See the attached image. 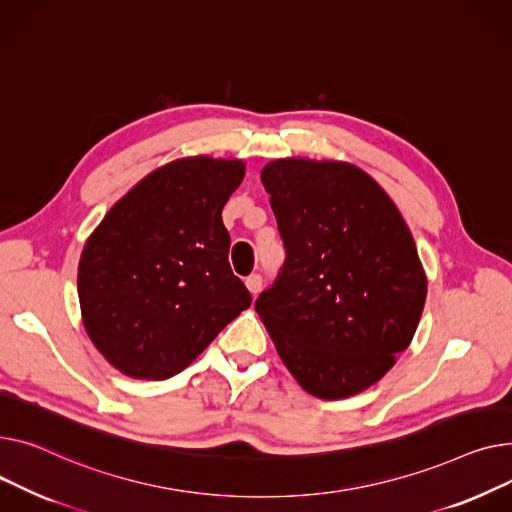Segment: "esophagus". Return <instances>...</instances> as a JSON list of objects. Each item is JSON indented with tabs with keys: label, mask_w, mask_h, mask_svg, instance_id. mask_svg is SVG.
Listing matches in <instances>:
<instances>
[{
	"label": "esophagus",
	"mask_w": 512,
	"mask_h": 512,
	"mask_svg": "<svg viewBox=\"0 0 512 512\" xmlns=\"http://www.w3.org/2000/svg\"><path fill=\"white\" fill-rule=\"evenodd\" d=\"M246 287H248V291H250L252 295H256V293L260 291V287H262V277H260V275H250V277H246Z\"/></svg>",
	"instance_id": "1"
}]
</instances>
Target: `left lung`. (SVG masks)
Masks as SVG:
<instances>
[{
  "label": "left lung",
  "mask_w": 512,
  "mask_h": 512,
  "mask_svg": "<svg viewBox=\"0 0 512 512\" xmlns=\"http://www.w3.org/2000/svg\"><path fill=\"white\" fill-rule=\"evenodd\" d=\"M287 260L256 312L310 395L353 397L395 366L422 318L428 279L397 204L345 161L262 167Z\"/></svg>",
  "instance_id": "1"
}]
</instances>
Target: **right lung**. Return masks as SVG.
<instances>
[{
    "label": "right lung",
    "mask_w": 512,
    "mask_h": 512,
    "mask_svg": "<svg viewBox=\"0 0 512 512\" xmlns=\"http://www.w3.org/2000/svg\"><path fill=\"white\" fill-rule=\"evenodd\" d=\"M244 175L242 159H175L142 177L88 235L78 262L82 324L115 370L169 378L250 308L221 219Z\"/></svg>",
    "instance_id": "1"
}]
</instances>
